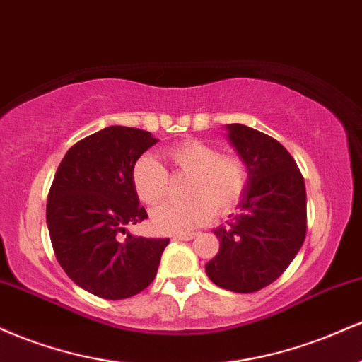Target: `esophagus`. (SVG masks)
Returning a JSON list of instances; mask_svg holds the SVG:
<instances>
[{
  "mask_svg": "<svg viewBox=\"0 0 362 362\" xmlns=\"http://www.w3.org/2000/svg\"><path fill=\"white\" fill-rule=\"evenodd\" d=\"M195 236V233H175L173 235V240H192Z\"/></svg>",
  "mask_w": 362,
  "mask_h": 362,
  "instance_id": "1",
  "label": "esophagus"
}]
</instances>
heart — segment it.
I'll return each mask as SVG.
<instances>
[{"mask_svg":"<svg viewBox=\"0 0 362 362\" xmlns=\"http://www.w3.org/2000/svg\"><path fill=\"white\" fill-rule=\"evenodd\" d=\"M165 158L175 173L189 178L185 201L153 209L151 224L160 233H187L209 221L213 211L226 214L242 201L248 172L240 156L221 155V149L206 141L187 139L165 149ZM131 178L139 201L146 206H156L168 192V172L151 155L136 160Z\"/></svg>","mask_w":362,"mask_h":362,"instance_id":"b5f03b06","label":"heart"}]
</instances>
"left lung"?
<instances>
[{
	"label": "left lung",
	"mask_w": 362,
	"mask_h": 362,
	"mask_svg": "<svg viewBox=\"0 0 362 362\" xmlns=\"http://www.w3.org/2000/svg\"><path fill=\"white\" fill-rule=\"evenodd\" d=\"M226 129L247 165L248 182L240 213L214 230L219 252L206 264V272L219 288L255 293L288 269L305 242V180L279 141L243 124Z\"/></svg>",
	"instance_id": "obj_1"
}]
</instances>
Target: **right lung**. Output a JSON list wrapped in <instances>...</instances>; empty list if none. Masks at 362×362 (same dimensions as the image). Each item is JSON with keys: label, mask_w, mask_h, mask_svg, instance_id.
<instances>
[{"label": "right lung", "mask_w": 362, "mask_h": 362, "mask_svg": "<svg viewBox=\"0 0 362 362\" xmlns=\"http://www.w3.org/2000/svg\"><path fill=\"white\" fill-rule=\"evenodd\" d=\"M156 143L143 129L105 127L73 144L54 175L45 218L56 259L69 279L103 300L146 289L170 242L126 231L148 218L131 172Z\"/></svg>", "instance_id": "right-lung-1"}]
</instances>
